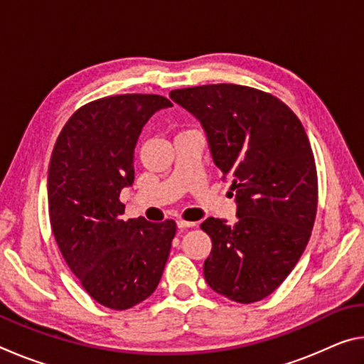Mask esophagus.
<instances>
[{"label":"esophagus","instance_id":"esophagus-1","mask_svg":"<svg viewBox=\"0 0 364 364\" xmlns=\"http://www.w3.org/2000/svg\"><path fill=\"white\" fill-rule=\"evenodd\" d=\"M176 226L180 228V230H186V228L196 226V223H194V221H186V220H183V218H178L176 220Z\"/></svg>","mask_w":364,"mask_h":364}]
</instances>
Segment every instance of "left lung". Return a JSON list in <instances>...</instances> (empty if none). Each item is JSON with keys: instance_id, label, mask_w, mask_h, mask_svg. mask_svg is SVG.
Returning <instances> with one entry per match:
<instances>
[{"instance_id": "obj_1", "label": "left lung", "mask_w": 364, "mask_h": 364, "mask_svg": "<svg viewBox=\"0 0 364 364\" xmlns=\"http://www.w3.org/2000/svg\"><path fill=\"white\" fill-rule=\"evenodd\" d=\"M170 97L202 123L236 194V225H200L212 239L207 284L239 304L263 300L297 264L315 225L318 175L305 128L281 100L250 86H191Z\"/></svg>"}]
</instances>
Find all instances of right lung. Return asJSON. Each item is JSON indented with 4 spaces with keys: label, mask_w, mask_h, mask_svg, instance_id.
Returning <instances> with one entry per match:
<instances>
[{
    "label": "right lung",
    "mask_w": 364,
    "mask_h": 364,
    "mask_svg": "<svg viewBox=\"0 0 364 364\" xmlns=\"http://www.w3.org/2000/svg\"><path fill=\"white\" fill-rule=\"evenodd\" d=\"M159 95H117L73 112L59 133L48 171V207L60 254L80 284L112 310L156 291L176 232L162 223L123 220L120 193L134 180V146L146 122L171 107Z\"/></svg>",
    "instance_id": "obj_1"
}]
</instances>
